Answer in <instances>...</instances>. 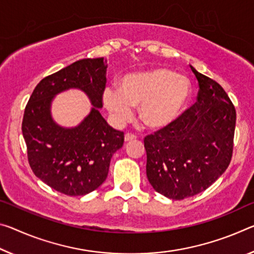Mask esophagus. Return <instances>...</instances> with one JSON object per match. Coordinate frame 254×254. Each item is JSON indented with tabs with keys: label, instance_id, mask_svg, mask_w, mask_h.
I'll return each instance as SVG.
<instances>
[{
	"label": "esophagus",
	"instance_id": "1",
	"mask_svg": "<svg viewBox=\"0 0 254 254\" xmlns=\"http://www.w3.org/2000/svg\"><path fill=\"white\" fill-rule=\"evenodd\" d=\"M135 139H136V136L132 133H127L126 135H124V141L126 142L132 141V140H135Z\"/></svg>",
	"mask_w": 254,
	"mask_h": 254
}]
</instances>
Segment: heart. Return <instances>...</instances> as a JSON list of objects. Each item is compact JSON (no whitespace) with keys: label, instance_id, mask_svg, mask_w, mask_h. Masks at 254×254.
Wrapping results in <instances>:
<instances>
[{"label":"heart","instance_id":"heart-1","mask_svg":"<svg viewBox=\"0 0 254 254\" xmlns=\"http://www.w3.org/2000/svg\"><path fill=\"white\" fill-rule=\"evenodd\" d=\"M191 94L188 79L166 67L133 72L120 80L119 89L107 87L103 100L108 112L124 122L138 106L139 119L150 128L170 126L179 118Z\"/></svg>","mask_w":254,"mask_h":254}]
</instances>
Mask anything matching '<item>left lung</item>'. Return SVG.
<instances>
[{
	"label": "left lung",
	"mask_w": 254,
	"mask_h": 254,
	"mask_svg": "<svg viewBox=\"0 0 254 254\" xmlns=\"http://www.w3.org/2000/svg\"><path fill=\"white\" fill-rule=\"evenodd\" d=\"M190 67L199 83L196 103L144 138L149 183L173 200L208 189L224 174L233 154L235 107L219 83Z\"/></svg>",
	"instance_id": "1"
}]
</instances>
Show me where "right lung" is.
I'll return each instance as SVG.
<instances>
[{
    "label": "right lung",
    "instance_id": "1",
    "mask_svg": "<svg viewBox=\"0 0 254 254\" xmlns=\"http://www.w3.org/2000/svg\"><path fill=\"white\" fill-rule=\"evenodd\" d=\"M104 58L84 59L44 78L31 94L22 120V134L34 174L63 194L86 195L106 180L112 156L122 148L124 133L108 126L100 114L106 84ZM81 90L92 104L74 127L54 120L56 95Z\"/></svg>",
    "mask_w": 254,
    "mask_h": 254
}]
</instances>
